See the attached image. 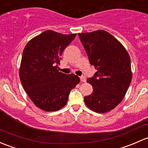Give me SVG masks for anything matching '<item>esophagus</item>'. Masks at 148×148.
Returning <instances> with one entry per match:
<instances>
[{
    "instance_id": "obj_1",
    "label": "esophagus",
    "mask_w": 148,
    "mask_h": 148,
    "mask_svg": "<svg viewBox=\"0 0 148 148\" xmlns=\"http://www.w3.org/2000/svg\"><path fill=\"white\" fill-rule=\"evenodd\" d=\"M80 80L82 82H86V78H85L84 76H82V77H80Z\"/></svg>"
}]
</instances>
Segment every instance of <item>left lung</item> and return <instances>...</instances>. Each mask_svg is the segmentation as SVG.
Wrapping results in <instances>:
<instances>
[{
  "label": "left lung",
  "mask_w": 148,
  "mask_h": 148,
  "mask_svg": "<svg viewBox=\"0 0 148 148\" xmlns=\"http://www.w3.org/2000/svg\"><path fill=\"white\" fill-rule=\"evenodd\" d=\"M90 64L97 71L87 79L93 92L85 96L90 109L106 113L116 108L127 92L132 79L130 58L118 40L106 31L79 33Z\"/></svg>",
  "instance_id": "obj_1"
}]
</instances>
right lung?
<instances>
[{"mask_svg": "<svg viewBox=\"0 0 148 148\" xmlns=\"http://www.w3.org/2000/svg\"><path fill=\"white\" fill-rule=\"evenodd\" d=\"M76 35L46 30L25 47L20 79L29 99L43 111H58L64 106L71 90L80 82L75 74L57 69L62 52Z\"/></svg>", "mask_w": 148, "mask_h": 148, "instance_id": "add662e5", "label": "right lung"}]
</instances>
